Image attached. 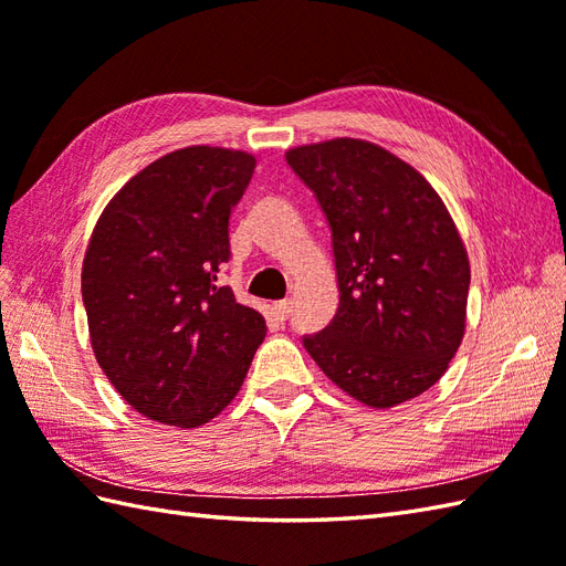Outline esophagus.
I'll return each instance as SVG.
<instances>
[{
    "mask_svg": "<svg viewBox=\"0 0 566 566\" xmlns=\"http://www.w3.org/2000/svg\"><path fill=\"white\" fill-rule=\"evenodd\" d=\"M274 311H276V316H280L282 321L292 314V298H282V302H276L274 304Z\"/></svg>",
    "mask_w": 566,
    "mask_h": 566,
    "instance_id": "esophagus-1",
    "label": "esophagus"
}]
</instances>
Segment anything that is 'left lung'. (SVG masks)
I'll return each instance as SVG.
<instances>
[{"mask_svg": "<svg viewBox=\"0 0 566 566\" xmlns=\"http://www.w3.org/2000/svg\"><path fill=\"white\" fill-rule=\"evenodd\" d=\"M333 233L340 304L304 347L333 384L391 408L436 384L464 338L469 258L438 191L359 138L286 150Z\"/></svg>", "mask_w": 566, "mask_h": 566, "instance_id": "obj_1", "label": "left lung"}]
</instances>
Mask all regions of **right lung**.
Returning <instances> with one entry per match:
<instances>
[{
  "label": "right lung",
  "instance_id": "obj_1",
  "mask_svg": "<svg viewBox=\"0 0 566 566\" xmlns=\"http://www.w3.org/2000/svg\"><path fill=\"white\" fill-rule=\"evenodd\" d=\"M255 170L245 150L167 153L116 191L82 262V302L104 375L128 406L177 428L235 399L262 314L235 302L221 270L228 219Z\"/></svg>",
  "mask_w": 566,
  "mask_h": 566
}]
</instances>
